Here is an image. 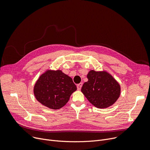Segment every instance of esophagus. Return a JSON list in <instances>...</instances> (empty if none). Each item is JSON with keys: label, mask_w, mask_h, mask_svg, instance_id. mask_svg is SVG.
<instances>
[{"label": "esophagus", "mask_w": 150, "mask_h": 150, "mask_svg": "<svg viewBox=\"0 0 150 150\" xmlns=\"http://www.w3.org/2000/svg\"><path fill=\"white\" fill-rule=\"evenodd\" d=\"M82 84H83V83L81 82V83H79V84L77 85V90H80L81 89V87H82Z\"/></svg>", "instance_id": "34e87169"}]
</instances>
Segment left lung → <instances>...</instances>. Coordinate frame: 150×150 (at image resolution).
<instances>
[{
  "label": "left lung",
  "mask_w": 150,
  "mask_h": 150,
  "mask_svg": "<svg viewBox=\"0 0 150 150\" xmlns=\"http://www.w3.org/2000/svg\"><path fill=\"white\" fill-rule=\"evenodd\" d=\"M88 81L81 91L90 103L98 108L104 109L115 103L120 95V87L113 77L105 71L91 70Z\"/></svg>",
  "instance_id": "obj_1"
}]
</instances>
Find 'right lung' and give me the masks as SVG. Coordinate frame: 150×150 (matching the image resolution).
<instances>
[{"label": "right lung", "instance_id": "1", "mask_svg": "<svg viewBox=\"0 0 150 150\" xmlns=\"http://www.w3.org/2000/svg\"><path fill=\"white\" fill-rule=\"evenodd\" d=\"M76 90V85L69 76L60 70H49L35 83L34 94L42 105L51 109H59L67 103Z\"/></svg>", "mask_w": 150, "mask_h": 150}]
</instances>
